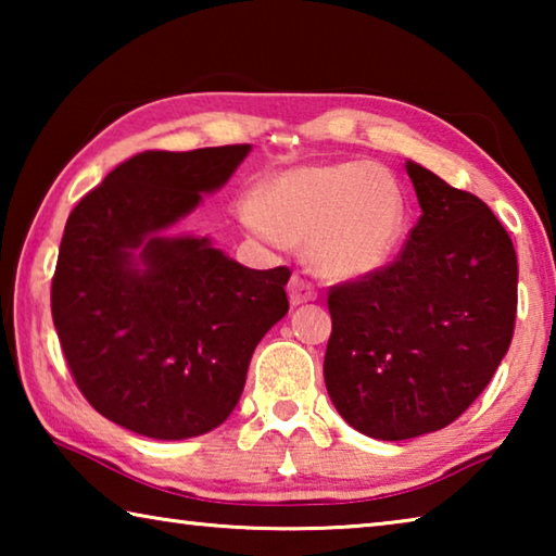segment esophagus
Listing matches in <instances>:
<instances>
[{"label": "esophagus", "instance_id": "esophagus-1", "mask_svg": "<svg viewBox=\"0 0 556 556\" xmlns=\"http://www.w3.org/2000/svg\"><path fill=\"white\" fill-rule=\"evenodd\" d=\"M289 301L291 306H299V304H306V301H314L316 299V289L312 287V281H306L304 277L294 275L289 279Z\"/></svg>", "mask_w": 556, "mask_h": 556}]
</instances>
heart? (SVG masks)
Wrapping results in <instances>:
<instances>
[{
  "instance_id": "obj_1",
  "label": "heart",
  "mask_w": 556,
  "mask_h": 556,
  "mask_svg": "<svg viewBox=\"0 0 556 556\" xmlns=\"http://www.w3.org/2000/svg\"><path fill=\"white\" fill-rule=\"evenodd\" d=\"M238 215L277 250L308 242L314 265L333 279L382 269L397 255L409 220L394 174L363 159L289 168L262 195H242Z\"/></svg>"
}]
</instances>
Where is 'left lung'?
I'll return each instance as SVG.
<instances>
[{"label": "left lung", "mask_w": 556, "mask_h": 556, "mask_svg": "<svg viewBox=\"0 0 556 556\" xmlns=\"http://www.w3.org/2000/svg\"><path fill=\"white\" fill-rule=\"evenodd\" d=\"M421 215L400 255L328 291V397L361 434L414 439L458 419L515 331L517 257L478 195L407 162Z\"/></svg>", "instance_id": "left-lung-1"}]
</instances>
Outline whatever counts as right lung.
Masks as SVG:
<instances>
[{"instance_id":"right-lung-1","label":"right lung","mask_w":556,"mask_h":556,"mask_svg":"<svg viewBox=\"0 0 556 556\" xmlns=\"http://www.w3.org/2000/svg\"><path fill=\"white\" fill-rule=\"evenodd\" d=\"M248 152H142L65 223L51 281L65 363L83 397L135 434L172 441L223 425L262 336L289 312V267L250 269L208 238L166 235Z\"/></svg>"}]
</instances>
